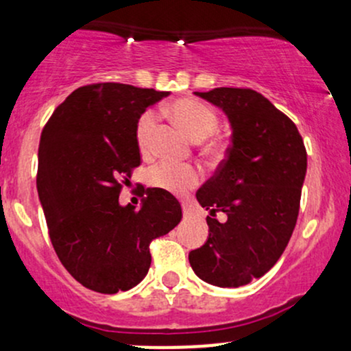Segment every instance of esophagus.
<instances>
[{
	"label": "esophagus",
	"instance_id": "esophagus-1",
	"mask_svg": "<svg viewBox=\"0 0 351 351\" xmlns=\"http://www.w3.org/2000/svg\"><path fill=\"white\" fill-rule=\"evenodd\" d=\"M183 216L186 217V219L195 216V211H193V208L189 206V204H183Z\"/></svg>",
	"mask_w": 351,
	"mask_h": 351
}]
</instances>
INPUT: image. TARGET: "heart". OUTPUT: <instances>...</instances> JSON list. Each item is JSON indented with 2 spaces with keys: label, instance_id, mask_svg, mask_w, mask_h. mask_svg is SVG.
Wrapping results in <instances>:
<instances>
[{
  "label": "heart",
  "instance_id": "obj_1",
  "mask_svg": "<svg viewBox=\"0 0 351 351\" xmlns=\"http://www.w3.org/2000/svg\"><path fill=\"white\" fill-rule=\"evenodd\" d=\"M170 114L176 123L195 140H203L215 132L217 125V115L211 107L195 99H180L170 106ZM158 122V114L155 110H147L140 115L135 127V138L138 148L147 152L150 147L152 135L155 125ZM219 147L216 140H208L206 148L215 152ZM147 180L152 186L170 191L173 195L184 193L198 186L201 173L193 165H176L171 162H162L152 167L147 173Z\"/></svg>",
  "mask_w": 351,
  "mask_h": 351
}]
</instances>
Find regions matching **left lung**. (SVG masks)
<instances>
[{"instance_id":"obj_1","label":"left lung","mask_w":351,"mask_h":351,"mask_svg":"<svg viewBox=\"0 0 351 351\" xmlns=\"http://www.w3.org/2000/svg\"><path fill=\"white\" fill-rule=\"evenodd\" d=\"M221 107L231 145L215 175L196 191L209 209L208 241L189 252L201 280L239 287L263 277L287 247L300 208L307 152L295 123L252 88L195 92ZM224 212L227 221L215 219Z\"/></svg>"}]
</instances>
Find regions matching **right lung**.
I'll list each match as a JSON object with an SVG mask.
<instances>
[{
    "mask_svg": "<svg viewBox=\"0 0 351 351\" xmlns=\"http://www.w3.org/2000/svg\"><path fill=\"white\" fill-rule=\"evenodd\" d=\"M168 92L99 82L75 88L41 134L38 193L52 247L84 287L117 293L135 287L152 264L150 243L181 221L180 201L143 189L142 208L119 196L140 167L135 127Z\"/></svg>",
    "mask_w": 351,
    "mask_h": 351,
    "instance_id": "right-lung-1",
    "label": "right lung"
}]
</instances>
